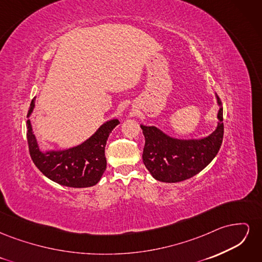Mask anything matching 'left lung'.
Instances as JSON below:
<instances>
[{
	"label": "left lung",
	"mask_w": 262,
	"mask_h": 262,
	"mask_svg": "<svg viewBox=\"0 0 262 262\" xmlns=\"http://www.w3.org/2000/svg\"><path fill=\"white\" fill-rule=\"evenodd\" d=\"M219 105L216 129L201 139H177L155 125L141 124L144 134L143 163L150 175L162 182H179L193 177L213 161L222 145L224 134L223 107Z\"/></svg>",
	"instance_id": "obj_1"
}]
</instances>
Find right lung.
I'll return each instance as SVG.
<instances>
[{
	"label": "right lung",
	"instance_id": "1",
	"mask_svg": "<svg viewBox=\"0 0 262 262\" xmlns=\"http://www.w3.org/2000/svg\"><path fill=\"white\" fill-rule=\"evenodd\" d=\"M36 97L31 100L27 118L34 112ZM119 124L118 119L102 123L93 136L81 144L64 149L39 147L31 122L27 120V141L31 160L46 177L71 188L92 187L100 180L107 167L105 147L110 132Z\"/></svg>",
	"mask_w": 262,
	"mask_h": 262
}]
</instances>
